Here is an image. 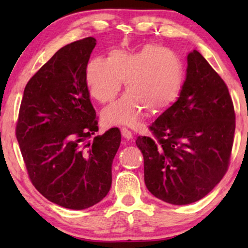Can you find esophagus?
I'll return each instance as SVG.
<instances>
[{
    "label": "esophagus",
    "mask_w": 248,
    "mask_h": 248,
    "mask_svg": "<svg viewBox=\"0 0 248 248\" xmlns=\"http://www.w3.org/2000/svg\"><path fill=\"white\" fill-rule=\"evenodd\" d=\"M121 134H123V137L124 138L125 140H131L133 138V134L132 132L130 131V130H128L127 128H121Z\"/></svg>",
    "instance_id": "esophagus-1"
}]
</instances>
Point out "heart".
<instances>
[{
	"label": "heart",
	"mask_w": 248,
	"mask_h": 248,
	"mask_svg": "<svg viewBox=\"0 0 248 248\" xmlns=\"http://www.w3.org/2000/svg\"><path fill=\"white\" fill-rule=\"evenodd\" d=\"M91 96L102 104L111 103L124 81L123 98L103 112L108 125L139 123L144 110L161 114L176 103L182 94L185 69L174 51L149 44L134 52L114 49L107 59L95 58L85 71Z\"/></svg>",
	"instance_id": "obj_1"
}]
</instances>
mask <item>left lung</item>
<instances>
[{"label": "left lung", "mask_w": 248, "mask_h": 248, "mask_svg": "<svg viewBox=\"0 0 248 248\" xmlns=\"http://www.w3.org/2000/svg\"><path fill=\"white\" fill-rule=\"evenodd\" d=\"M187 63L179 98L150 125L152 137L136 140L146 188L177 205L202 199L223 178L235 132L234 106L223 79L197 50Z\"/></svg>", "instance_id": "8db88e82"}]
</instances>
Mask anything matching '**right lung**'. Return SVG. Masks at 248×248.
Instances as JSON below:
<instances>
[{
  "instance_id": "add662e5",
  "label": "right lung",
  "mask_w": 248,
  "mask_h": 248,
  "mask_svg": "<svg viewBox=\"0 0 248 248\" xmlns=\"http://www.w3.org/2000/svg\"><path fill=\"white\" fill-rule=\"evenodd\" d=\"M96 39L62 47L24 90L16 139L31 184L63 208L99 202L111 186V164L121 142L118 128L102 136L85 81Z\"/></svg>"
}]
</instances>
